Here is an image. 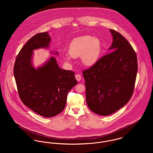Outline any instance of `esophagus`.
Instances as JSON below:
<instances>
[{"label":"esophagus","instance_id":"esophagus-1","mask_svg":"<svg viewBox=\"0 0 153 153\" xmlns=\"http://www.w3.org/2000/svg\"><path fill=\"white\" fill-rule=\"evenodd\" d=\"M75 77L77 81H80V80H81V76H80V74H76Z\"/></svg>","mask_w":153,"mask_h":153}]
</instances>
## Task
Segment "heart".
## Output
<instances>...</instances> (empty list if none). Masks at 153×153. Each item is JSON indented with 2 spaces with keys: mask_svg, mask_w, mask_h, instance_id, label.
Returning a JSON list of instances; mask_svg holds the SVG:
<instances>
[{
  "mask_svg": "<svg viewBox=\"0 0 153 153\" xmlns=\"http://www.w3.org/2000/svg\"><path fill=\"white\" fill-rule=\"evenodd\" d=\"M102 51V44L100 39L97 37L89 35L79 36L72 40L69 46L68 53L64 58L69 61L72 57L78 58L84 65H94L100 57Z\"/></svg>",
  "mask_w": 153,
  "mask_h": 153,
  "instance_id": "heart-1",
  "label": "heart"
}]
</instances>
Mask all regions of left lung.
Listing matches in <instances>:
<instances>
[{"label":"left lung","mask_w":153,"mask_h":153,"mask_svg":"<svg viewBox=\"0 0 153 153\" xmlns=\"http://www.w3.org/2000/svg\"><path fill=\"white\" fill-rule=\"evenodd\" d=\"M109 31L111 52L82 72L88 106L102 116L115 112L128 102L138 72L137 55L131 45L118 32Z\"/></svg>","instance_id":"8db88e82"}]
</instances>
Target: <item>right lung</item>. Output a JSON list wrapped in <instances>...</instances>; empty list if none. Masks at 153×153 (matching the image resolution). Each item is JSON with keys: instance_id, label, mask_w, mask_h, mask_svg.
I'll list each match as a JSON object with an SVG mask.
<instances>
[{"instance_id": "1", "label": "right lung", "mask_w": 153, "mask_h": 153, "mask_svg": "<svg viewBox=\"0 0 153 153\" xmlns=\"http://www.w3.org/2000/svg\"><path fill=\"white\" fill-rule=\"evenodd\" d=\"M51 42L48 32L38 33L31 38L19 51L14 68L22 102L45 117L56 116L64 110L68 92L77 84L74 73L61 69L54 57L36 68L33 65L34 51L49 49ZM51 53L58 55L57 51Z\"/></svg>"}]
</instances>
